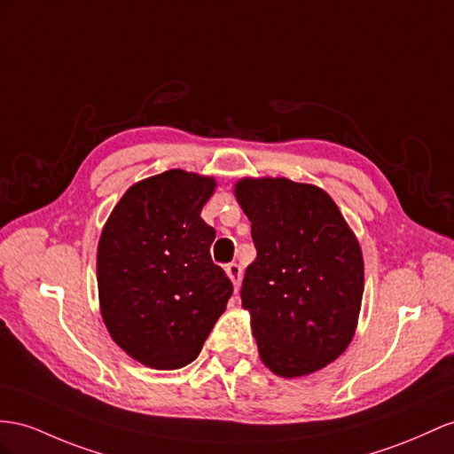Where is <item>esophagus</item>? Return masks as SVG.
I'll return each instance as SVG.
<instances>
[{
	"instance_id": "34e87169",
	"label": "esophagus",
	"mask_w": 454,
	"mask_h": 454,
	"mask_svg": "<svg viewBox=\"0 0 454 454\" xmlns=\"http://www.w3.org/2000/svg\"><path fill=\"white\" fill-rule=\"evenodd\" d=\"M226 276L230 278L231 284H234V292L238 294L239 284H241V266L236 264V262L226 264Z\"/></svg>"
}]
</instances>
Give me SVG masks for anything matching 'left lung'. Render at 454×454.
<instances>
[{"instance_id":"left-lung-1","label":"left lung","mask_w":454,"mask_h":454,"mask_svg":"<svg viewBox=\"0 0 454 454\" xmlns=\"http://www.w3.org/2000/svg\"><path fill=\"white\" fill-rule=\"evenodd\" d=\"M234 193L257 247L241 307L251 315L262 364L282 378L322 370L356 330L364 259L355 231L318 185L241 178Z\"/></svg>"}]
</instances>
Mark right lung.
<instances>
[{
    "mask_svg": "<svg viewBox=\"0 0 454 454\" xmlns=\"http://www.w3.org/2000/svg\"><path fill=\"white\" fill-rule=\"evenodd\" d=\"M216 180L172 168L114 205L98 243L99 310L113 341L144 366L176 370L201 353L234 292L201 218Z\"/></svg>",
    "mask_w": 454,
    "mask_h": 454,
    "instance_id": "obj_1",
    "label": "right lung"
}]
</instances>
